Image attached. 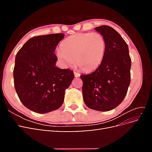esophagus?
I'll return each mask as SVG.
<instances>
[{
    "instance_id": "34e87169",
    "label": "esophagus",
    "mask_w": 152,
    "mask_h": 152,
    "mask_svg": "<svg viewBox=\"0 0 152 152\" xmlns=\"http://www.w3.org/2000/svg\"><path fill=\"white\" fill-rule=\"evenodd\" d=\"M74 75H75V77H79L80 74L77 72H74Z\"/></svg>"
}]
</instances>
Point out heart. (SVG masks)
I'll return each mask as SVG.
<instances>
[{
  "instance_id": "b5f03b06",
  "label": "heart",
  "mask_w": 152,
  "mask_h": 152,
  "mask_svg": "<svg viewBox=\"0 0 152 152\" xmlns=\"http://www.w3.org/2000/svg\"><path fill=\"white\" fill-rule=\"evenodd\" d=\"M106 49L105 39L100 33H78L63 41L57 56L66 65H72L75 60L78 67L89 72L102 65Z\"/></svg>"
}]
</instances>
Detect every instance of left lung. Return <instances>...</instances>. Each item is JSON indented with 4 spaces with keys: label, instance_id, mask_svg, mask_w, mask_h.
<instances>
[{
    "label": "left lung",
    "instance_id": "left-lung-1",
    "mask_svg": "<svg viewBox=\"0 0 152 152\" xmlns=\"http://www.w3.org/2000/svg\"><path fill=\"white\" fill-rule=\"evenodd\" d=\"M107 43L103 61L90 74L81 75L82 93L87 107L100 112L110 111L120 104L131 82V59L128 45L112 27H96Z\"/></svg>",
    "mask_w": 152,
    "mask_h": 152
}]
</instances>
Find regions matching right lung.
<instances>
[{
  "mask_svg": "<svg viewBox=\"0 0 152 152\" xmlns=\"http://www.w3.org/2000/svg\"><path fill=\"white\" fill-rule=\"evenodd\" d=\"M63 34L34 37L18 50L13 70L15 90L25 107L45 113L61 107L74 78L70 69L56 66L54 53Z\"/></svg>",
  "mask_w": 152,
  "mask_h": 152,
  "instance_id": "add662e5",
  "label": "right lung"
}]
</instances>
